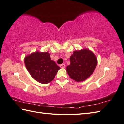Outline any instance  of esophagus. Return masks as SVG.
<instances>
[{
    "instance_id": "esophagus-1",
    "label": "esophagus",
    "mask_w": 124,
    "mask_h": 124,
    "mask_svg": "<svg viewBox=\"0 0 124 124\" xmlns=\"http://www.w3.org/2000/svg\"><path fill=\"white\" fill-rule=\"evenodd\" d=\"M60 67H61V68H65V64H61V65H60Z\"/></svg>"
}]
</instances>
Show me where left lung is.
<instances>
[{
	"mask_svg": "<svg viewBox=\"0 0 124 124\" xmlns=\"http://www.w3.org/2000/svg\"><path fill=\"white\" fill-rule=\"evenodd\" d=\"M71 64L66 67L70 78L78 82L86 80L94 72L97 58L89 49L74 51L70 58Z\"/></svg>",
	"mask_w": 124,
	"mask_h": 124,
	"instance_id": "8db88e82",
	"label": "left lung"
}]
</instances>
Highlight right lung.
I'll return each instance as SVG.
<instances>
[{"instance_id":"right-lung-1","label":"right lung","mask_w":124,"mask_h":124,"mask_svg":"<svg viewBox=\"0 0 124 124\" xmlns=\"http://www.w3.org/2000/svg\"><path fill=\"white\" fill-rule=\"evenodd\" d=\"M24 62L30 75L38 82L47 84L52 81L60 68L51 59L48 52L39 51L26 56Z\"/></svg>"}]
</instances>
